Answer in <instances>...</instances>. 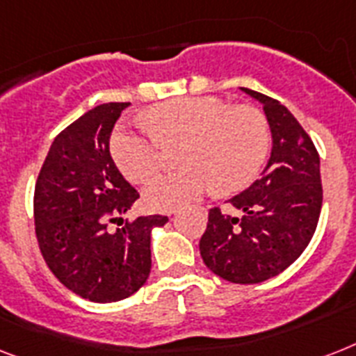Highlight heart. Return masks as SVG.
<instances>
[{"label": "heart", "instance_id": "heart-1", "mask_svg": "<svg viewBox=\"0 0 356 356\" xmlns=\"http://www.w3.org/2000/svg\"><path fill=\"white\" fill-rule=\"evenodd\" d=\"M146 124L118 129L111 155L131 183H144L163 166L164 146L184 143L183 172L164 173L144 188V203L157 212L188 207L218 186L243 190L261 172L270 148L267 120L258 109L232 106L216 97H186L153 106Z\"/></svg>", "mask_w": 356, "mask_h": 356}]
</instances>
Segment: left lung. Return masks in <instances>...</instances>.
<instances>
[{
    "mask_svg": "<svg viewBox=\"0 0 356 356\" xmlns=\"http://www.w3.org/2000/svg\"><path fill=\"white\" fill-rule=\"evenodd\" d=\"M239 89L263 106L273 149L261 179L228 199L239 218L210 210L199 250L219 278L247 285L278 276L305 250L322 210V179L318 152L293 113L267 95Z\"/></svg>",
    "mask_w": 356,
    "mask_h": 356,
    "instance_id": "left-lung-1",
    "label": "left lung"
}]
</instances>
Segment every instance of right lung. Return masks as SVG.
<instances>
[{
  "label": "right lung",
  "mask_w": 356,
  "mask_h": 356,
  "mask_svg": "<svg viewBox=\"0 0 356 356\" xmlns=\"http://www.w3.org/2000/svg\"><path fill=\"white\" fill-rule=\"evenodd\" d=\"M129 102L97 106L53 140L34 190V225L51 273L97 303L137 293L152 270V230L168 223L148 216L109 230L138 192L109 153V137Z\"/></svg>",
  "instance_id": "1"
}]
</instances>
